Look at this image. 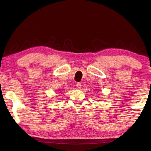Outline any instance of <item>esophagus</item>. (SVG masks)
<instances>
[{
	"label": "esophagus",
	"mask_w": 151,
	"mask_h": 151,
	"mask_svg": "<svg viewBox=\"0 0 151 151\" xmlns=\"http://www.w3.org/2000/svg\"><path fill=\"white\" fill-rule=\"evenodd\" d=\"M76 87H77L78 89H81V84L80 83H76Z\"/></svg>",
	"instance_id": "34e87169"
}]
</instances>
